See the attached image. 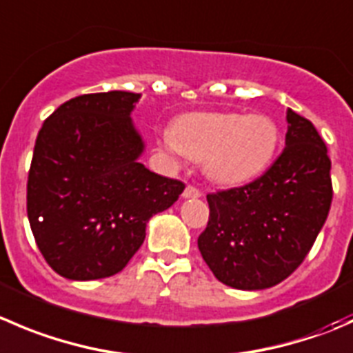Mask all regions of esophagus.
Returning <instances> with one entry per match:
<instances>
[{
	"label": "esophagus",
	"instance_id": "1",
	"mask_svg": "<svg viewBox=\"0 0 353 353\" xmlns=\"http://www.w3.org/2000/svg\"><path fill=\"white\" fill-rule=\"evenodd\" d=\"M183 196L184 198H200L201 196V191L198 190V188H194V186H186V190H184V193H183Z\"/></svg>",
	"mask_w": 353,
	"mask_h": 353
}]
</instances>
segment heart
Returning a JSON list of instances; mask_svg holds the SVG:
<instances>
[{
  "label": "heart",
  "instance_id": "b5f03b06",
  "mask_svg": "<svg viewBox=\"0 0 353 353\" xmlns=\"http://www.w3.org/2000/svg\"><path fill=\"white\" fill-rule=\"evenodd\" d=\"M279 128L269 115L212 112L179 119L163 145L203 163L208 179L241 184L268 169L279 146Z\"/></svg>",
  "mask_w": 353,
  "mask_h": 353
}]
</instances>
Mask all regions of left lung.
Returning a JSON list of instances; mask_svg holds the SVG:
<instances>
[{
    "label": "left lung",
    "instance_id": "obj_1",
    "mask_svg": "<svg viewBox=\"0 0 353 353\" xmlns=\"http://www.w3.org/2000/svg\"><path fill=\"white\" fill-rule=\"evenodd\" d=\"M286 148L252 183L207 194L210 215L198 236L215 278L263 290L288 278L312 248L333 200L331 160L317 129L288 110Z\"/></svg>",
    "mask_w": 353,
    "mask_h": 353
}]
</instances>
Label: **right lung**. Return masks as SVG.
I'll return each mask as SVG.
<instances>
[{
	"mask_svg": "<svg viewBox=\"0 0 353 353\" xmlns=\"http://www.w3.org/2000/svg\"><path fill=\"white\" fill-rule=\"evenodd\" d=\"M141 94H81L44 121L27 181V217L54 272L74 281L121 272L184 183L139 163L145 143L131 121Z\"/></svg>",
	"mask_w": 353,
	"mask_h": 353,
	"instance_id": "1",
	"label": "right lung"
}]
</instances>
